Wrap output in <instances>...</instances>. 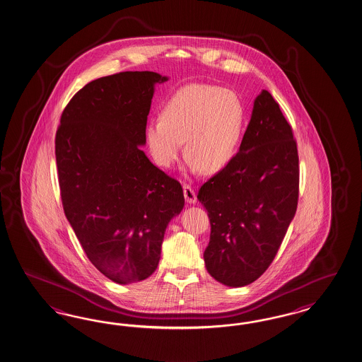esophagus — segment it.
Returning a JSON list of instances; mask_svg holds the SVG:
<instances>
[{
	"mask_svg": "<svg viewBox=\"0 0 362 362\" xmlns=\"http://www.w3.org/2000/svg\"><path fill=\"white\" fill-rule=\"evenodd\" d=\"M183 194H185V199H186L187 203H195L196 202V194L195 189L188 185L183 186Z\"/></svg>",
	"mask_w": 362,
	"mask_h": 362,
	"instance_id": "esophagus-1",
	"label": "esophagus"
}]
</instances>
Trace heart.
Masks as SVG:
<instances>
[{
	"instance_id": "b5f03b06",
	"label": "heart",
	"mask_w": 362,
	"mask_h": 362,
	"mask_svg": "<svg viewBox=\"0 0 362 362\" xmlns=\"http://www.w3.org/2000/svg\"><path fill=\"white\" fill-rule=\"evenodd\" d=\"M244 122V104L233 90L191 84L170 98L162 117L147 122L145 138L159 166H174L186 141L191 168L215 173L235 156Z\"/></svg>"
}]
</instances>
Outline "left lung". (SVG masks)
I'll list each match as a JSON object with an SVG mask.
<instances>
[{
    "instance_id": "8db88e82",
    "label": "left lung",
    "mask_w": 362,
    "mask_h": 362,
    "mask_svg": "<svg viewBox=\"0 0 362 362\" xmlns=\"http://www.w3.org/2000/svg\"><path fill=\"white\" fill-rule=\"evenodd\" d=\"M299 156L293 127L273 96L255 98L240 151L200 187L211 223L206 272L241 287L267 270L296 212Z\"/></svg>"
}]
</instances>
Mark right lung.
I'll return each mask as SVG.
<instances>
[{
    "label": "right lung",
    "instance_id": "right-lung-1",
    "mask_svg": "<svg viewBox=\"0 0 362 362\" xmlns=\"http://www.w3.org/2000/svg\"><path fill=\"white\" fill-rule=\"evenodd\" d=\"M127 71L84 86L64 107L55 137L66 217L89 261L116 284L154 273L167 224L185 206L180 183L141 150L154 84Z\"/></svg>",
    "mask_w": 362,
    "mask_h": 362
}]
</instances>
